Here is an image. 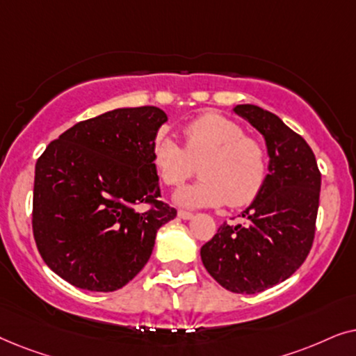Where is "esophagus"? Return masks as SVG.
<instances>
[{
    "label": "esophagus",
    "instance_id": "1",
    "mask_svg": "<svg viewBox=\"0 0 356 356\" xmlns=\"http://www.w3.org/2000/svg\"><path fill=\"white\" fill-rule=\"evenodd\" d=\"M177 216L181 218V220H191V218L193 216L191 211H186V210H179L177 211Z\"/></svg>",
    "mask_w": 356,
    "mask_h": 356
}]
</instances>
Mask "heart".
<instances>
[{
	"instance_id": "b5f03b06",
	"label": "heart",
	"mask_w": 356,
	"mask_h": 356,
	"mask_svg": "<svg viewBox=\"0 0 356 356\" xmlns=\"http://www.w3.org/2000/svg\"><path fill=\"white\" fill-rule=\"evenodd\" d=\"M184 146L172 136L158 135L151 148V163L161 182L181 186L198 168L197 182L179 188V205L244 207L254 202L265 186L268 154L259 140L245 135L243 125L220 113H205L182 130Z\"/></svg>"
}]
</instances>
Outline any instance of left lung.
Instances as JSON below:
<instances>
[{"label": "left lung", "mask_w": 356, "mask_h": 356, "mask_svg": "<svg viewBox=\"0 0 356 356\" xmlns=\"http://www.w3.org/2000/svg\"><path fill=\"white\" fill-rule=\"evenodd\" d=\"M234 112L264 135L270 158L265 186L243 211L244 225L218 227L202 262L222 288L255 295L290 278L312 248L321 172L305 138L252 104Z\"/></svg>", "instance_id": "1"}]
</instances>
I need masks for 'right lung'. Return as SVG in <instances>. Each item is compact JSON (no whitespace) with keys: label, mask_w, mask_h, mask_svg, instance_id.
<instances>
[{"label":"right lung","mask_w":356,"mask_h":356,"mask_svg":"<svg viewBox=\"0 0 356 356\" xmlns=\"http://www.w3.org/2000/svg\"><path fill=\"white\" fill-rule=\"evenodd\" d=\"M168 115L115 108L83 120L37 159L32 231L44 262L71 285L115 291L151 257L158 229L177 211L161 197L151 148ZM143 202L150 208L140 212Z\"/></svg>","instance_id":"right-lung-1"}]
</instances>
